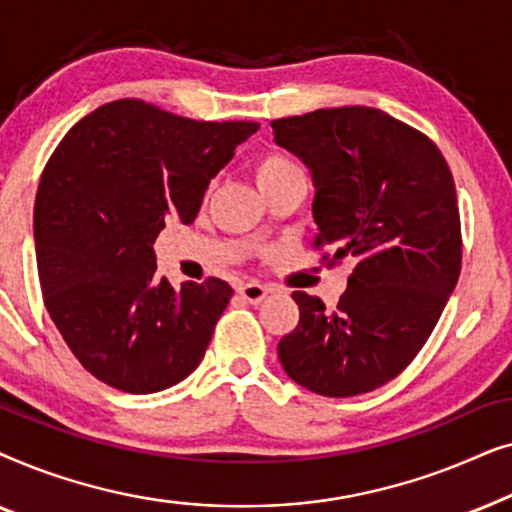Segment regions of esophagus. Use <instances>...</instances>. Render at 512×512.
<instances>
[{
	"instance_id": "34e87169",
	"label": "esophagus",
	"mask_w": 512,
	"mask_h": 512,
	"mask_svg": "<svg viewBox=\"0 0 512 512\" xmlns=\"http://www.w3.org/2000/svg\"><path fill=\"white\" fill-rule=\"evenodd\" d=\"M240 296L247 300V303H254V305H258L261 303V300L268 296V286H263V284H258V282H249V284H242L240 289Z\"/></svg>"
}]
</instances>
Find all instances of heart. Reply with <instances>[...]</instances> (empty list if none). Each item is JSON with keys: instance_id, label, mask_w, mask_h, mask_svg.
Instances as JSON below:
<instances>
[{"instance_id": "1", "label": "heart", "mask_w": 512, "mask_h": 512, "mask_svg": "<svg viewBox=\"0 0 512 512\" xmlns=\"http://www.w3.org/2000/svg\"><path fill=\"white\" fill-rule=\"evenodd\" d=\"M291 177H303V172H300V167L293 163L289 156H284V153L270 151L263 153V156L256 160V181L261 188H270L279 184V181Z\"/></svg>"}]
</instances>
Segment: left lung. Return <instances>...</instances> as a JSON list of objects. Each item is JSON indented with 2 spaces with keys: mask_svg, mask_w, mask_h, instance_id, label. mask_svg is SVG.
Returning a JSON list of instances; mask_svg holds the SVG:
<instances>
[{
  "mask_svg": "<svg viewBox=\"0 0 512 512\" xmlns=\"http://www.w3.org/2000/svg\"><path fill=\"white\" fill-rule=\"evenodd\" d=\"M270 125L312 170L321 261H356L333 310L293 291L300 321L279 340V361L314 394H366L410 366L457 286L452 172L424 132L380 109H317Z\"/></svg>",
  "mask_w": 512,
  "mask_h": 512,
  "instance_id": "obj_1",
  "label": "left lung"
}]
</instances>
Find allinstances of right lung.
I'll use <instances>...</instances> for the list:
<instances>
[{"label": "right lung", "mask_w": 512, "mask_h": 512, "mask_svg": "<svg viewBox=\"0 0 512 512\" xmlns=\"http://www.w3.org/2000/svg\"><path fill=\"white\" fill-rule=\"evenodd\" d=\"M251 121H193L144 100L81 118L41 174L34 244L44 305L83 368L153 394L200 366L233 289L156 277L165 221L191 223Z\"/></svg>", "instance_id": "1"}]
</instances>
